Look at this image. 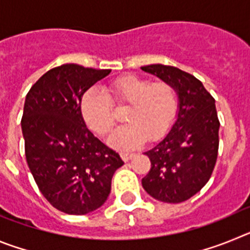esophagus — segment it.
Wrapping results in <instances>:
<instances>
[{
    "label": "esophagus",
    "mask_w": 250,
    "mask_h": 250,
    "mask_svg": "<svg viewBox=\"0 0 250 250\" xmlns=\"http://www.w3.org/2000/svg\"><path fill=\"white\" fill-rule=\"evenodd\" d=\"M120 156L124 161H129L130 159H132L134 154H132V152H121Z\"/></svg>",
    "instance_id": "obj_1"
}]
</instances>
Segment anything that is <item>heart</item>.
I'll list each match as a JSON object with an SVG mask.
<instances>
[{"label": "heart", "instance_id": "obj_1", "mask_svg": "<svg viewBox=\"0 0 250 250\" xmlns=\"http://www.w3.org/2000/svg\"><path fill=\"white\" fill-rule=\"evenodd\" d=\"M107 92L91 87L83 95L80 114L90 130L105 136L111 131L115 105L129 106L125 112L127 124L110 135L109 143L119 150H131L167 135L175 123L179 109L178 92L167 81L151 83L136 75H125L109 85Z\"/></svg>", "mask_w": 250, "mask_h": 250}]
</instances>
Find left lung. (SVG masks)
<instances>
[{
	"label": "left lung",
	"instance_id": "8db88e82",
	"mask_svg": "<svg viewBox=\"0 0 250 250\" xmlns=\"http://www.w3.org/2000/svg\"><path fill=\"white\" fill-rule=\"evenodd\" d=\"M141 70L175 87L178 119L158 145L145 152L151 167L141 184L152 198L182 203L210 179L219 149V119L215 100L202 81L174 66L147 65Z\"/></svg>",
	"mask_w": 250,
	"mask_h": 250
}]
</instances>
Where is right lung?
Returning a JSON list of instances; mask_svg holds the SVG:
<instances>
[{
  "label": "right lung",
  "mask_w": 250,
  "mask_h": 250,
  "mask_svg": "<svg viewBox=\"0 0 250 250\" xmlns=\"http://www.w3.org/2000/svg\"><path fill=\"white\" fill-rule=\"evenodd\" d=\"M110 72L65 63L48 70L26 95L21 127L28 167L47 202L66 214L83 215L100 208L112 175L124 165L80 114L85 91Z\"/></svg>",
  "instance_id": "add662e5"
}]
</instances>
